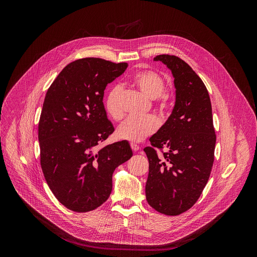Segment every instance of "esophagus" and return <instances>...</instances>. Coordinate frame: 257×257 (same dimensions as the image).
Here are the masks:
<instances>
[{"label": "esophagus", "instance_id": "1", "mask_svg": "<svg viewBox=\"0 0 257 257\" xmlns=\"http://www.w3.org/2000/svg\"><path fill=\"white\" fill-rule=\"evenodd\" d=\"M130 145H131V149H132L133 152H137V151H139V149H140L139 145H137V144H135V143H133V142H132Z\"/></svg>", "mask_w": 257, "mask_h": 257}]
</instances>
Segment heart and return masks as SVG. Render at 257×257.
I'll return each instance as SVG.
<instances>
[{
	"instance_id": "obj_1",
	"label": "heart",
	"mask_w": 257,
	"mask_h": 257,
	"mask_svg": "<svg viewBox=\"0 0 257 257\" xmlns=\"http://www.w3.org/2000/svg\"><path fill=\"white\" fill-rule=\"evenodd\" d=\"M132 84L136 86L145 96L151 99L161 98V105L166 104L167 96L164 94L166 87L165 81L158 73L150 70L137 72L133 75ZM121 89L116 86L108 91L104 106L105 111L109 117L115 120H120L123 116V109L121 107ZM159 127V121L154 116H148L144 118L129 117L124 120L117 129V136L120 139L140 142L148 136L152 135L157 131Z\"/></svg>"
}]
</instances>
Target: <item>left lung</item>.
I'll return each instance as SVG.
<instances>
[{"label":"left lung","instance_id":"8db88e82","mask_svg":"<svg viewBox=\"0 0 257 257\" xmlns=\"http://www.w3.org/2000/svg\"><path fill=\"white\" fill-rule=\"evenodd\" d=\"M172 72L176 100L172 114L143 151L150 171L145 185L149 204L167 215H178L197 201L214 159L215 133L208 91L192 68L176 56L160 55ZM154 147L168 152L158 157Z\"/></svg>","mask_w":257,"mask_h":257}]
</instances>
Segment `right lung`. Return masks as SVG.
<instances>
[{
	"label": "right lung",
	"mask_w": 257,
	"mask_h": 257,
	"mask_svg": "<svg viewBox=\"0 0 257 257\" xmlns=\"http://www.w3.org/2000/svg\"><path fill=\"white\" fill-rule=\"evenodd\" d=\"M127 63L85 58L68 64L50 86L43 105L41 166L56 198L68 209L100 206L113 188V173L132 156L128 141L98 144L114 132L102 102L106 85Z\"/></svg>",
	"instance_id": "right-lung-1"
}]
</instances>
